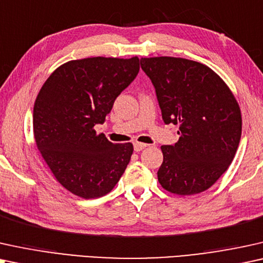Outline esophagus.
<instances>
[{
	"label": "esophagus",
	"instance_id": "obj_1",
	"mask_svg": "<svg viewBox=\"0 0 263 263\" xmlns=\"http://www.w3.org/2000/svg\"><path fill=\"white\" fill-rule=\"evenodd\" d=\"M148 144H145V143H141V142H136L135 143V152H141L144 148H146Z\"/></svg>",
	"mask_w": 263,
	"mask_h": 263
}]
</instances>
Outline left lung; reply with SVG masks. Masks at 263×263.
Returning a JSON list of instances; mask_svg holds the SVG:
<instances>
[{"label": "left lung", "instance_id": "obj_1", "mask_svg": "<svg viewBox=\"0 0 263 263\" xmlns=\"http://www.w3.org/2000/svg\"><path fill=\"white\" fill-rule=\"evenodd\" d=\"M162 119L179 125V141L162 145L157 179L164 190L189 196L205 191L226 172L239 145L241 113L219 74L201 62L172 56L142 58Z\"/></svg>", "mask_w": 263, "mask_h": 263}]
</instances>
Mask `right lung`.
<instances>
[{
  "instance_id": "1",
  "label": "right lung",
  "mask_w": 263,
  "mask_h": 263,
  "mask_svg": "<svg viewBox=\"0 0 263 263\" xmlns=\"http://www.w3.org/2000/svg\"><path fill=\"white\" fill-rule=\"evenodd\" d=\"M139 71V59L86 58L59 66L33 107V137L52 176L78 197L109 194L134 153L132 143L97 134L113 103Z\"/></svg>"
}]
</instances>
